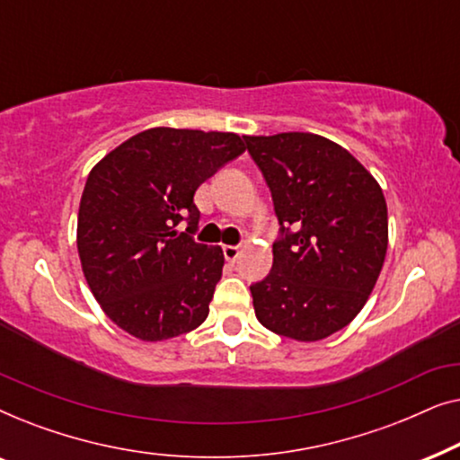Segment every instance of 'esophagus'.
Instances as JSON below:
<instances>
[{"label": "esophagus", "instance_id": "34e87169", "mask_svg": "<svg viewBox=\"0 0 460 460\" xmlns=\"http://www.w3.org/2000/svg\"><path fill=\"white\" fill-rule=\"evenodd\" d=\"M238 255H241V249L234 247V244H224V257L228 261H236Z\"/></svg>", "mask_w": 460, "mask_h": 460}]
</instances>
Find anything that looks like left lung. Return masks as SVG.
Instances as JSON below:
<instances>
[{"instance_id":"8db88e82","label":"left lung","mask_w":460,"mask_h":460,"mask_svg":"<svg viewBox=\"0 0 460 460\" xmlns=\"http://www.w3.org/2000/svg\"><path fill=\"white\" fill-rule=\"evenodd\" d=\"M272 192L279 238L255 316L276 335L320 341L367 304L385 261L387 205L376 180L339 144L288 131L243 136Z\"/></svg>"}]
</instances>
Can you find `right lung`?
Returning a JSON list of instances; mask_svg holds the SVG:
<instances>
[{
  "mask_svg": "<svg viewBox=\"0 0 460 460\" xmlns=\"http://www.w3.org/2000/svg\"><path fill=\"white\" fill-rule=\"evenodd\" d=\"M244 153L230 131L153 128L129 137L87 175L77 219L85 280L106 316L142 341L205 323L222 279L219 247L194 241V192ZM186 221V233L174 226Z\"/></svg>",
  "mask_w": 460,
  "mask_h": 460,
  "instance_id": "right-lung-1",
  "label": "right lung"
}]
</instances>
